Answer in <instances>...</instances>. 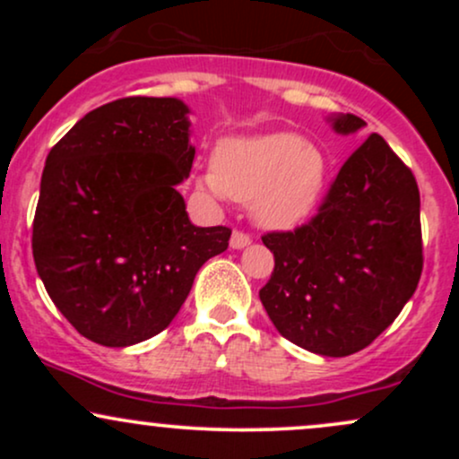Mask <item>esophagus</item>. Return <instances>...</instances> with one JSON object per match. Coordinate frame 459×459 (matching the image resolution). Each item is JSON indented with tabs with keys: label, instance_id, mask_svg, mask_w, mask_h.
<instances>
[{
	"label": "esophagus",
	"instance_id": "34e87169",
	"mask_svg": "<svg viewBox=\"0 0 459 459\" xmlns=\"http://www.w3.org/2000/svg\"><path fill=\"white\" fill-rule=\"evenodd\" d=\"M250 235L244 233V230H235L233 235H230V247H235V250H239V247H246L250 244Z\"/></svg>",
	"mask_w": 459,
	"mask_h": 459
}]
</instances>
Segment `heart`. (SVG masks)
Listing matches in <instances>:
<instances>
[{
	"label": "heart",
	"mask_w": 459,
	"mask_h": 459,
	"mask_svg": "<svg viewBox=\"0 0 459 459\" xmlns=\"http://www.w3.org/2000/svg\"><path fill=\"white\" fill-rule=\"evenodd\" d=\"M325 157L302 135L278 134L233 138L218 146L213 170L203 186L218 198L250 203L255 220L289 229L313 213L325 186Z\"/></svg>",
	"instance_id": "obj_1"
}]
</instances>
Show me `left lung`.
I'll return each mask as SVG.
<instances>
[{
  "mask_svg": "<svg viewBox=\"0 0 459 459\" xmlns=\"http://www.w3.org/2000/svg\"><path fill=\"white\" fill-rule=\"evenodd\" d=\"M365 127L345 114L339 134ZM273 272L259 298L287 341L321 356L365 350L402 313L423 272L416 178L371 134L332 178L317 213L261 237Z\"/></svg>",
  "mask_w": 459,
  "mask_h": 459,
  "instance_id": "obj_1",
  "label": "left lung"
}]
</instances>
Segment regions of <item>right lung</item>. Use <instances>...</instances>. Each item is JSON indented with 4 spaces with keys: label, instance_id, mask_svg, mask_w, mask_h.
Wrapping results in <instances>:
<instances>
[{
    "label": "right lung",
    "instance_id": "add662e5",
    "mask_svg": "<svg viewBox=\"0 0 459 459\" xmlns=\"http://www.w3.org/2000/svg\"><path fill=\"white\" fill-rule=\"evenodd\" d=\"M187 108L125 97L77 120L47 155L31 252L47 293L79 334L127 347L160 334L229 226L189 222Z\"/></svg>",
    "mask_w": 459,
    "mask_h": 459
}]
</instances>
